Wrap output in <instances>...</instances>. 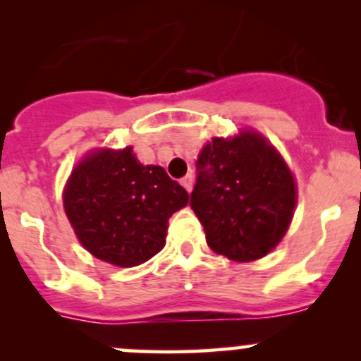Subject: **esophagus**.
<instances>
[{"mask_svg": "<svg viewBox=\"0 0 361 361\" xmlns=\"http://www.w3.org/2000/svg\"><path fill=\"white\" fill-rule=\"evenodd\" d=\"M192 183H194V178H192V174H187L185 178H181V187H183L187 192L192 190Z\"/></svg>", "mask_w": 361, "mask_h": 361, "instance_id": "34e87169", "label": "esophagus"}]
</instances>
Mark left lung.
<instances>
[{"mask_svg":"<svg viewBox=\"0 0 361 361\" xmlns=\"http://www.w3.org/2000/svg\"><path fill=\"white\" fill-rule=\"evenodd\" d=\"M190 207L214 253L235 262L265 257L285 235L297 188L281 155L255 133L214 137L197 159Z\"/></svg>","mask_w":361,"mask_h":361,"instance_id":"obj_1","label":"left lung"}]
</instances>
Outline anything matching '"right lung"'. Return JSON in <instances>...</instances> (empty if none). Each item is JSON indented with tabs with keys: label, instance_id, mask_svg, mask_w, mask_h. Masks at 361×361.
<instances>
[{
	"label": "right lung",
	"instance_id": "right-lung-1",
	"mask_svg": "<svg viewBox=\"0 0 361 361\" xmlns=\"http://www.w3.org/2000/svg\"><path fill=\"white\" fill-rule=\"evenodd\" d=\"M188 194L160 166H143L133 148L101 150L71 173L64 209L83 248L99 260L134 267L166 245L167 220Z\"/></svg>",
	"mask_w": 361,
	"mask_h": 361
}]
</instances>
